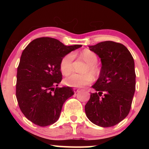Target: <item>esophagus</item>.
Wrapping results in <instances>:
<instances>
[{
    "mask_svg": "<svg viewBox=\"0 0 149 149\" xmlns=\"http://www.w3.org/2000/svg\"><path fill=\"white\" fill-rule=\"evenodd\" d=\"M73 91H74V92L75 93H77V92H78V91H79V89H78V88H73Z\"/></svg>",
    "mask_w": 149,
    "mask_h": 149,
    "instance_id": "esophagus-1",
    "label": "esophagus"
}]
</instances>
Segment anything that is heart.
Wrapping results in <instances>:
<instances>
[{"label":"heart","instance_id":"b5f03b06","mask_svg":"<svg viewBox=\"0 0 149 149\" xmlns=\"http://www.w3.org/2000/svg\"><path fill=\"white\" fill-rule=\"evenodd\" d=\"M81 56L88 63L84 70L85 73H72L64 79L65 85L73 88H80L92 83L93 80L92 76L95 78L100 76V69L97 65L98 61L97 54L90 49H84L81 52ZM73 59L74 54L73 52L68 53L61 58L59 67L64 75H69L73 71Z\"/></svg>","mask_w":149,"mask_h":149}]
</instances>
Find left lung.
Returning a JSON list of instances; mask_svg holds the SVG:
<instances>
[{
	"label": "left lung",
	"instance_id": "obj_1",
	"mask_svg": "<svg viewBox=\"0 0 149 149\" xmlns=\"http://www.w3.org/2000/svg\"><path fill=\"white\" fill-rule=\"evenodd\" d=\"M101 58L100 78L92 86L85 111L88 119L97 125L112 127L127 117L135 92L136 74L134 59L123 44L104 41L90 46Z\"/></svg>",
	"mask_w": 149,
	"mask_h": 149
}]
</instances>
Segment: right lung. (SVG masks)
<instances>
[{"mask_svg": "<svg viewBox=\"0 0 149 149\" xmlns=\"http://www.w3.org/2000/svg\"><path fill=\"white\" fill-rule=\"evenodd\" d=\"M81 46H66L55 38L42 37L23 50L17 73L16 97L20 110L33 123L45 127L59 119L63 104L74 94L71 87L55 88L62 80L60 61Z\"/></svg>", "mask_w": 149, "mask_h": 149, "instance_id": "1", "label": "right lung"}]
</instances>
